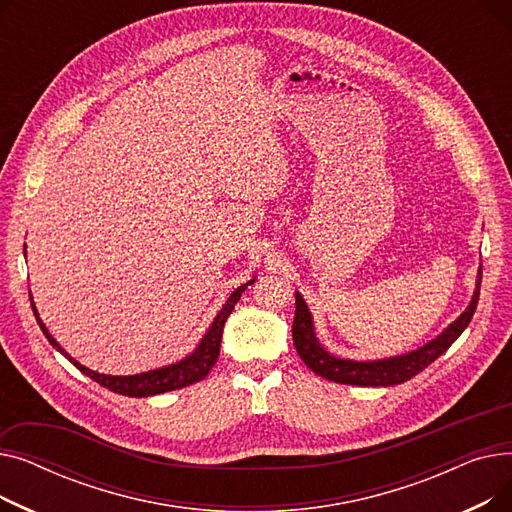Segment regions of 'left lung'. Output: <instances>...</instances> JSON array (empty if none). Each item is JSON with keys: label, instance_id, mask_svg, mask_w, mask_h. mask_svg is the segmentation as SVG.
Wrapping results in <instances>:
<instances>
[{"label": "left lung", "instance_id": "8db88e82", "mask_svg": "<svg viewBox=\"0 0 512 512\" xmlns=\"http://www.w3.org/2000/svg\"><path fill=\"white\" fill-rule=\"evenodd\" d=\"M479 286H481V270H479V280L473 299L465 313L450 324L436 340L427 342L425 346L417 348V351L409 355H400L384 361H351V359H338L326 353L321 344L317 342L313 334V321L311 313L303 301L301 294L297 292V311H294V321H292V342L305 365L326 378L330 382L338 384H353V386H394L411 380L413 375L423 371L429 363H434L442 353H446L450 344L459 338L465 328L469 326V321L475 313L477 301H479Z\"/></svg>", "mask_w": 512, "mask_h": 512}]
</instances>
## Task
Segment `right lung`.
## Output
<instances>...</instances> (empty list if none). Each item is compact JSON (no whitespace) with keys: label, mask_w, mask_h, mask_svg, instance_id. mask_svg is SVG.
Returning a JSON list of instances; mask_svg holds the SVG:
<instances>
[{"label":"right lung","mask_w":512,"mask_h":512,"mask_svg":"<svg viewBox=\"0 0 512 512\" xmlns=\"http://www.w3.org/2000/svg\"><path fill=\"white\" fill-rule=\"evenodd\" d=\"M253 280H249L247 284L238 286L232 294L230 299L226 301V305L222 307V311L218 313V317L213 319L211 328L207 330V334L203 336L201 344L195 348L193 355H188L186 359H182L180 363H174V365H168V367H161V369H153V371H147V373H139V375H105V373H97V371H91L87 369L85 365H80L78 361H74L64 348L53 340V336L47 332L45 324L39 319V313H37V307L35 303L33 305V313L39 321V328L43 330L45 338L49 340V344L53 348H58V351L76 367L83 371L85 375H89L91 380H95L97 384H101L103 388L112 390V392H118L122 396H134V398H143V396H153V394H164V392H170V390H178V388H184V386H191V384H197L201 382L205 375L211 371V367L215 365V361H218L220 357V344H222V332H224V324L226 319L230 317L234 305L238 303L240 294L245 292V288L249 284H253ZM33 301V299H31Z\"/></svg>","instance_id":"right-lung-1"}]
</instances>
